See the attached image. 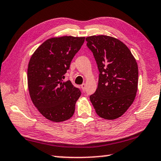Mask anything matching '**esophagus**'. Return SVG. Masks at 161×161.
<instances>
[{
  "instance_id": "obj_1",
  "label": "esophagus",
  "mask_w": 161,
  "mask_h": 161,
  "mask_svg": "<svg viewBox=\"0 0 161 161\" xmlns=\"http://www.w3.org/2000/svg\"><path fill=\"white\" fill-rule=\"evenodd\" d=\"M81 88H82L83 91H85V89H86V84H85V83H84V84H81Z\"/></svg>"
}]
</instances>
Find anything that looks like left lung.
Returning <instances> with one entry per match:
<instances>
[{"label":"left lung","mask_w":161,"mask_h":161,"mask_svg":"<svg viewBox=\"0 0 161 161\" xmlns=\"http://www.w3.org/2000/svg\"><path fill=\"white\" fill-rule=\"evenodd\" d=\"M86 40L99 71L98 87L89 99L98 116L116 119L126 112L135 99L137 62L127 46L115 37L92 35Z\"/></svg>","instance_id":"obj_1"}]
</instances>
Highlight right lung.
I'll use <instances>...</instances> for the list:
<instances>
[{
  "mask_svg": "<svg viewBox=\"0 0 161 161\" xmlns=\"http://www.w3.org/2000/svg\"><path fill=\"white\" fill-rule=\"evenodd\" d=\"M84 39L72 36L50 38L38 47L30 59V97L40 113L50 121H64L75 113L81 92L69 80H63Z\"/></svg>",
  "mask_w": 161,
  "mask_h": 161,
  "instance_id": "right-lung-1",
  "label": "right lung"
}]
</instances>
